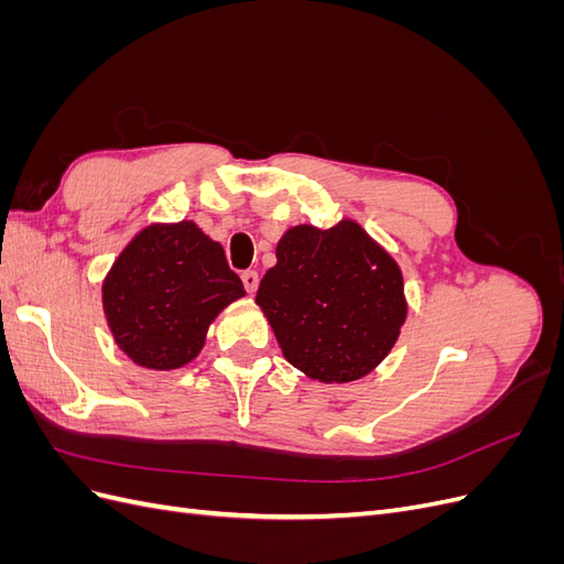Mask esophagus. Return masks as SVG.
I'll use <instances>...</instances> for the list:
<instances>
[{
    "label": "esophagus",
    "instance_id": "obj_1",
    "mask_svg": "<svg viewBox=\"0 0 564 564\" xmlns=\"http://www.w3.org/2000/svg\"><path fill=\"white\" fill-rule=\"evenodd\" d=\"M242 284H245V289H247L249 294H253L256 286H259V272H256V270H245L242 272Z\"/></svg>",
    "mask_w": 564,
    "mask_h": 564
}]
</instances>
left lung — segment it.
Segmentation results:
<instances>
[{"mask_svg":"<svg viewBox=\"0 0 564 564\" xmlns=\"http://www.w3.org/2000/svg\"><path fill=\"white\" fill-rule=\"evenodd\" d=\"M256 292L289 365L322 383L362 379L395 346L406 317L392 256L355 220L289 228Z\"/></svg>","mask_w":564,"mask_h":564,"instance_id":"1","label":"left lung"}]
</instances>
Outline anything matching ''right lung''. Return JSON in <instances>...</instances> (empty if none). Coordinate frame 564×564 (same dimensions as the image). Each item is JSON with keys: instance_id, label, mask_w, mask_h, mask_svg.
I'll return each mask as SVG.
<instances>
[{"instance_id": "right-lung-1", "label": "right lung", "mask_w": 564, "mask_h": 564, "mask_svg": "<svg viewBox=\"0 0 564 564\" xmlns=\"http://www.w3.org/2000/svg\"><path fill=\"white\" fill-rule=\"evenodd\" d=\"M224 247L193 220L152 224L117 256L104 280V311L119 350L169 371L199 355L209 324L242 299Z\"/></svg>"}]
</instances>
